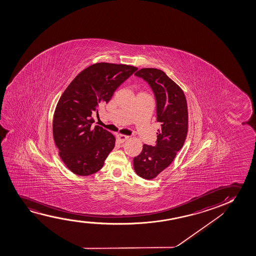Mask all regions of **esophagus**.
<instances>
[{"label":"esophagus","mask_w":256,"mask_h":256,"mask_svg":"<svg viewBox=\"0 0 256 256\" xmlns=\"http://www.w3.org/2000/svg\"><path fill=\"white\" fill-rule=\"evenodd\" d=\"M128 139V136H124V134H117V140H119L120 144H122L124 142H126V140Z\"/></svg>","instance_id":"34e87169"}]
</instances>
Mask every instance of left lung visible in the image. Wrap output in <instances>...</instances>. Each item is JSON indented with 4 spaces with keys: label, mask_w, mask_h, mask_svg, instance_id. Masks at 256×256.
<instances>
[{
    "label": "left lung",
    "mask_w": 256,
    "mask_h": 256,
    "mask_svg": "<svg viewBox=\"0 0 256 256\" xmlns=\"http://www.w3.org/2000/svg\"><path fill=\"white\" fill-rule=\"evenodd\" d=\"M136 76L147 81L156 100V145L144 144L140 154L134 158V168L144 179L154 178L168 167L186 142L188 132V109L186 95L164 72L156 68H142Z\"/></svg>",
    "instance_id": "8db88e82"
}]
</instances>
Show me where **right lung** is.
Wrapping results in <instances>:
<instances>
[{
  "instance_id": "right-lung-1",
  "label": "right lung",
  "mask_w": 256,
  "mask_h": 256,
  "mask_svg": "<svg viewBox=\"0 0 256 256\" xmlns=\"http://www.w3.org/2000/svg\"><path fill=\"white\" fill-rule=\"evenodd\" d=\"M128 64L96 63L78 74L56 104L53 116L54 142L70 172L89 176L98 172L112 150L116 138L92 126V114L108 103L114 92L137 70Z\"/></svg>"
}]
</instances>
